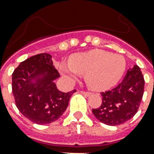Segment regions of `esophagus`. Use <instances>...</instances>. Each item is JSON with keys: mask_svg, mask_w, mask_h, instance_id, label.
I'll return each mask as SVG.
<instances>
[{"mask_svg": "<svg viewBox=\"0 0 154 154\" xmlns=\"http://www.w3.org/2000/svg\"><path fill=\"white\" fill-rule=\"evenodd\" d=\"M81 93H82V94H84L85 96H87V97H89V96H90V95H91V93H90V92H86V91H82L81 92Z\"/></svg>", "mask_w": 154, "mask_h": 154, "instance_id": "obj_1", "label": "esophagus"}]
</instances>
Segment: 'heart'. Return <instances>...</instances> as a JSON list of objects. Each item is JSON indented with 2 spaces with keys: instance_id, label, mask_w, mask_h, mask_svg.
I'll list each match as a JSON object with an SVG mask.
<instances>
[{
  "instance_id": "heart-1",
  "label": "heart",
  "mask_w": 154,
  "mask_h": 154,
  "mask_svg": "<svg viewBox=\"0 0 154 154\" xmlns=\"http://www.w3.org/2000/svg\"><path fill=\"white\" fill-rule=\"evenodd\" d=\"M126 67L121 55L94 49L72 56L70 61H62L59 69L66 82L72 83L85 74V82L94 90H105L122 78Z\"/></svg>"
}]
</instances>
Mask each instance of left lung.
Masks as SVG:
<instances>
[{"instance_id":"left-lung-1","label":"left lung","mask_w":154,"mask_h":154,"mask_svg":"<svg viewBox=\"0 0 154 154\" xmlns=\"http://www.w3.org/2000/svg\"><path fill=\"white\" fill-rule=\"evenodd\" d=\"M145 80L140 68L129 69L114 89L101 92L102 103L92 110L97 119L108 125H118L131 119L139 109L144 94Z\"/></svg>"}]
</instances>
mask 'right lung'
<instances>
[{"label": "right lung", "mask_w": 154, "mask_h": 154, "mask_svg": "<svg viewBox=\"0 0 154 154\" xmlns=\"http://www.w3.org/2000/svg\"><path fill=\"white\" fill-rule=\"evenodd\" d=\"M60 77L52 56L40 53L20 62L12 75V90L17 107L26 118L38 125L55 122L67 109L76 89L59 91L54 80ZM35 80V82L32 81Z\"/></svg>", "instance_id": "right-lung-1"}]
</instances>
